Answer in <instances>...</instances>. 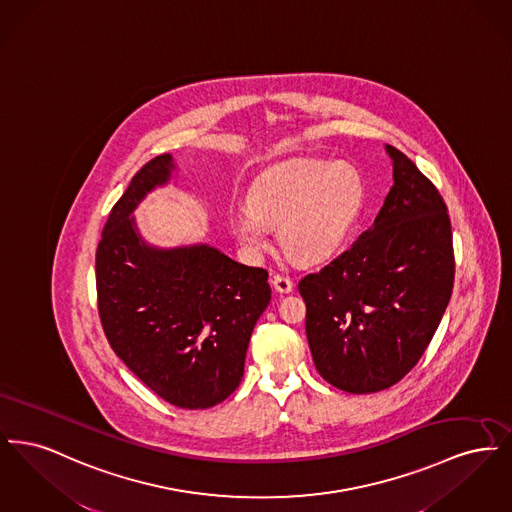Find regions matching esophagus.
I'll return each instance as SVG.
<instances>
[{
  "label": "esophagus",
  "instance_id": "1",
  "mask_svg": "<svg viewBox=\"0 0 512 512\" xmlns=\"http://www.w3.org/2000/svg\"><path fill=\"white\" fill-rule=\"evenodd\" d=\"M270 284L276 292L290 293L293 290V280L290 276H284V274H274L270 278Z\"/></svg>",
  "mask_w": 512,
  "mask_h": 512
}]
</instances>
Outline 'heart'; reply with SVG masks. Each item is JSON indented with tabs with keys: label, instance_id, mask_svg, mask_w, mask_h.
<instances>
[{
	"label": "heart",
	"instance_id": "1",
	"mask_svg": "<svg viewBox=\"0 0 512 512\" xmlns=\"http://www.w3.org/2000/svg\"><path fill=\"white\" fill-rule=\"evenodd\" d=\"M365 203V182L349 163L295 159L259 174L247 209L230 215V230L249 255L268 245V228L303 263L332 257L349 238Z\"/></svg>",
	"mask_w": 512,
	"mask_h": 512
}]
</instances>
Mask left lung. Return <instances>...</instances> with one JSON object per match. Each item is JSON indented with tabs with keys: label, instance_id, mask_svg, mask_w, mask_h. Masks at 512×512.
Returning <instances> with one entry per match:
<instances>
[{
	"label": "left lung",
	"instance_id": "left-lung-1",
	"mask_svg": "<svg viewBox=\"0 0 512 512\" xmlns=\"http://www.w3.org/2000/svg\"><path fill=\"white\" fill-rule=\"evenodd\" d=\"M386 151L393 186L374 224L297 286L318 374L347 393L397 384L434 338L453 292L447 205L405 153Z\"/></svg>",
	"mask_w": 512,
	"mask_h": 512
}]
</instances>
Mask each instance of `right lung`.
Returning <instances> with one entry per match:
<instances>
[{
  "mask_svg": "<svg viewBox=\"0 0 512 512\" xmlns=\"http://www.w3.org/2000/svg\"><path fill=\"white\" fill-rule=\"evenodd\" d=\"M174 169L171 153L151 159L111 209L96 251L99 318L149 390L180 409H209L242 382L251 332L270 303L268 272L207 244H147L132 213Z\"/></svg>",
  "mask_w": 512,
  "mask_h": 512,
  "instance_id": "right-lung-1",
  "label": "right lung"
}]
</instances>
